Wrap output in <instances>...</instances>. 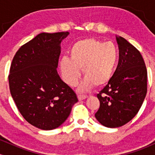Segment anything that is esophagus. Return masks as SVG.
Wrapping results in <instances>:
<instances>
[{
  "label": "esophagus",
  "instance_id": "obj_1",
  "mask_svg": "<svg viewBox=\"0 0 155 155\" xmlns=\"http://www.w3.org/2000/svg\"><path fill=\"white\" fill-rule=\"evenodd\" d=\"M87 97V95H79V96H78V98H79V101L84 100V99H86Z\"/></svg>",
  "mask_w": 155,
  "mask_h": 155
}]
</instances>
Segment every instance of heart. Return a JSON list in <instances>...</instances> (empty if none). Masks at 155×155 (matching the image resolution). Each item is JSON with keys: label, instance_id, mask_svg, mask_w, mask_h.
Wrapping results in <instances>:
<instances>
[{"label": "heart", "instance_id": "b5f03b06", "mask_svg": "<svg viewBox=\"0 0 155 155\" xmlns=\"http://www.w3.org/2000/svg\"><path fill=\"white\" fill-rule=\"evenodd\" d=\"M70 58L60 60V68L65 81L70 86L77 84L82 68L84 79L80 90L104 86L114 73L119 60V49L113 42L95 38L78 41L71 48Z\"/></svg>", "mask_w": 155, "mask_h": 155}]
</instances>
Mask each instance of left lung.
<instances>
[{"instance_id": "left-lung-1", "label": "left lung", "mask_w": 155, "mask_h": 155, "mask_svg": "<svg viewBox=\"0 0 155 155\" xmlns=\"http://www.w3.org/2000/svg\"><path fill=\"white\" fill-rule=\"evenodd\" d=\"M120 50L117 69L97 95L100 108L95 116L101 124L114 128L137 114L147 95V71L140 51L126 39L116 36Z\"/></svg>"}]
</instances>
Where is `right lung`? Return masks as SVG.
<instances>
[{
    "label": "right lung",
    "instance_id": "obj_1",
    "mask_svg": "<svg viewBox=\"0 0 155 155\" xmlns=\"http://www.w3.org/2000/svg\"><path fill=\"white\" fill-rule=\"evenodd\" d=\"M68 32L42 33L17 51L10 67L11 95L27 122L44 130L67 120L77 96L57 71L60 44Z\"/></svg>",
    "mask_w": 155,
    "mask_h": 155
}]
</instances>
